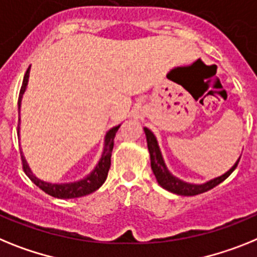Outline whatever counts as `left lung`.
I'll return each mask as SVG.
<instances>
[{
    "mask_svg": "<svg viewBox=\"0 0 257 257\" xmlns=\"http://www.w3.org/2000/svg\"><path fill=\"white\" fill-rule=\"evenodd\" d=\"M145 135H146L147 140V147H149V153H150V159H151V169H153L154 175L156 177V181L162 187H164L166 190L171 191V193L178 194V195H185V196H193L198 195V194L206 193V191L211 190L215 186H217L218 184H221L224 180H226L229 176L231 175V172L236 168L238 163H239L240 158L236 160V163L231 167L226 173H224L220 177H216L211 181L206 182V184L202 185H194V184H187V182L181 181L180 178L175 177L172 175L171 172L167 169L166 163L163 160L162 153H160L159 145L156 141L155 136H154L153 132L150 129L144 128Z\"/></svg>",
    "mask_w": 257,
    "mask_h": 257,
    "instance_id": "obj_1",
    "label": "left lung"
}]
</instances>
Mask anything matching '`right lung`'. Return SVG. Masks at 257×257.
<instances>
[{
	"label": "right lung",
	"instance_id": "1",
	"mask_svg": "<svg viewBox=\"0 0 257 257\" xmlns=\"http://www.w3.org/2000/svg\"><path fill=\"white\" fill-rule=\"evenodd\" d=\"M30 68L27 70L26 75H24L23 84H22L21 93H19V99H18V110H21L22 98H23L24 91H26L27 84H28V77H30ZM120 125L113 126L110 131L107 132L106 137H104V149L102 153L101 159L93 169L90 175L86 176L85 178H82L80 181L70 182V184H50V182H44L41 180L32 175L30 167L27 164L24 156L22 155V164H23V171L26 172V175L31 178V181L39 186L42 191H45L49 195L54 196V198H61V199H72V198H80V196H85L88 194L93 193V191L98 190L99 187L103 185L106 181L107 173L111 167V153L113 149V140H115L116 132L119 131ZM18 133H19V125H18Z\"/></svg>",
	"mask_w": 257,
	"mask_h": 257
}]
</instances>
